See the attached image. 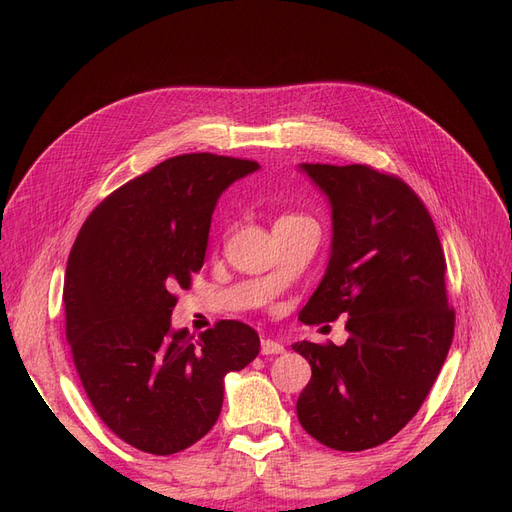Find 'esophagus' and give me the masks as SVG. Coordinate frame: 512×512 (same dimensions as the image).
<instances>
[{"instance_id": "34e87169", "label": "esophagus", "mask_w": 512, "mask_h": 512, "mask_svg": "<svg viewBox=\"0 0 512 512\" xmlns=\"http://www.w3.org/2000/svg\"><path fill=\"white\" fill-rule=\"evenodd\" d=\"M284 346L280 342H275V339H262L260 344V354L271 356V354H282Z\"/></svg>"}]
</instances>
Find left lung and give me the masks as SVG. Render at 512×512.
Here are the masks:
<instances>
[{"label":"left lung","mask_w":512,"mask_h":512,"mask_svg":"<svg viewBox=\"0 0 512 512\" xmlns=\"http://www.w3.org/2000/svg\"><path fill=\"white\" fill-rule=\"evenodd\" d=\"M331 207L329 265L301 309L307 324L346 316L344 346L294 344L312 367L297 401L309 436L365 451L408 425L453 342L436 226L408 185L363 164H299Z\"/></svg>","instance_id":"obj_1"}]
</instances>
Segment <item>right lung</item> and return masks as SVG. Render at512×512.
Instances as JSON below:
<instances>
[{
  "label": "right lung",
  "instance_id": "obj_1",
  "mask_svg": "<svg viewBox=\"0 0 512 512\" xmlns=\"http://www.w3.org/2000/svg\"><path fill=\"white\" fill-rule=\"evenodd\" d=\"M250 160L188 153L106 196L85 220L66 267V337L104 425L138 451L173 455L215 425L224 378L260 352L239 320L190 335L173 329V290L205 262L211 215Z\"/></svg>",
  "mask_w": 512,
  "mask_h": 512
}]
</instances>
